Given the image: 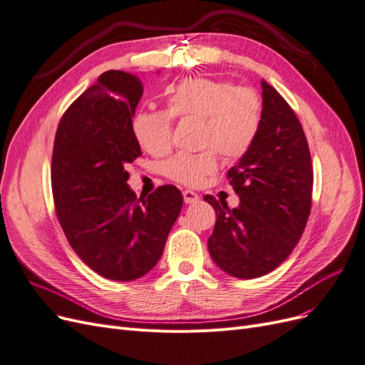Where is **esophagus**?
Returning <instances> with one entry per match:
<instances>
[{"mask_svg":"<svg viewBox=\"0 0 365 365\" xmlns=\"http://www.w3.org/2000/svg\"><path fill=\"white\" fill-rule=\"evenodd\" d=\"M182 197H184V202L185 204H195L200 201V195L192 192V190H184L182 192Z\"/></svg>","mask_w":365,"mask_h":365,"instance_id":"1","label":"esophagus"}]
</instances>
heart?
Here are the masks:
<instances>
[{
    "label": "heart",
    "instance_id": "b5f03b06",
    "mask_svg": "<svg viewBox=\"0 0 365 365\" xmlns=\"http://www.w3.org/2000/svg\"><path fill=\"white\" fill-rule=\"evenodd\" d=\"M202 120L200 153H178L163 164L169 180L201 185L219 168L217 150L228 160L245 157L256 143L263 123V101L250 86L227 81L192 77L168 91L165 111H140L132 118V134L153 157L173 146V120Z\"/></svg>",
    "mask_w": 365,
    "mask_h": 365
}]
</instances>
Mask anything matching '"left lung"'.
<instances>
[{
	"instance_id": "left-lung-1",
	"label": "left lung",
	"mask_w": 365,
	"mask_h": 365,
	"mask_svg": "<svg viewBox=\"0 0 365 365\" xmlns=\"http://www.w3.org/2000/svg\"><path fill=\"white\" fill-rule=\"evenodd\" d=\"M262 90L260 134L227 173L239 207L204 196L216 212L210 256L237 279L262 277L283 263L300 240L312 207L314 170L300 120L269 83L262 81Z\"/></svg>"
}]
</instances>
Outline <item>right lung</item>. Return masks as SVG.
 <instances>
[{
    "mask_svg": "<svg viewBox=\"0 0 365 365\" xmlns=\"http://www.w3.org/2000/svg\"><path fill=\"white\" fill-rule=\"evenodd\" d=\"M141 96L137 76L101 74L62 115L51 157L54 208L68 244L117 282L155 267L182 207L175 185L140 197L128 185V164L141 155L130 126Z\"/></svg>",
    "mask_w": 365,
    "mask_h": 365,
    "instance_id": "add662e5",
    "label": "right lung"
}]
</instances>
